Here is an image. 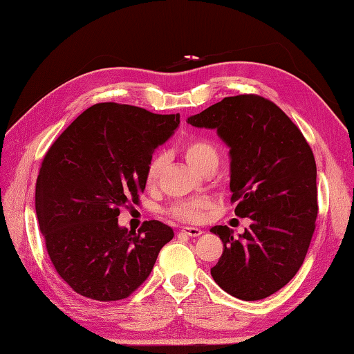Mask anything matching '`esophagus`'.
Segmentation results:
<instances>
[{"label": "esophagus", "mask_w": 354, "mask_h": 354, "mask_svg": "<svg viewBox=\"0 0 354 354\" xmlns=\"http://www.w3.org/2000/svg\"><path fill=\"white\" fill-rule=\"evenodd\" d=\"M182 232L183 234H186V235H189V236H198V235H201V232H203V230L201 229H198V227H182Z\"/></svg>", "instance_id": "obj_1"}]
</instances>
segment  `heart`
<instances>
[{"label":"heart","instance_id":"1","mask_svg":"<svg viewBox=\"0 0 354 354\" xmlns=\"http://www.w3.org/2000/svg\"><path fill=\"white\" fill-rule=\"evenodd\" d=\"M182 151L189 162L191 167L201 172L209 167L217 168L220 153L215 143L203 136H194L182 143ZM165 167V158L162 154H154L149 158L145 168V185L147 187H154L158 183V178ZM207 200L205 198H189L177 200L168 209L171 217L185 223H198L203 220L205 211L207 207Z\"/></svg>","mask_w":354,"mask_h":354}]
</instances>
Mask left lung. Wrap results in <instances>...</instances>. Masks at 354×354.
Returning a JSON list of instances; mask_svg holds the SVG:
<instances>
[{
  "mask_svg": "<svg viewBox=\"0 0 354 354\" xmlns=\"http://www.w3.org/2000/svg\"><path fill=\"white\" fill-rule=\"evenodd\" d=\"M215 128L230 148V201L252 225L240 238L214 226L223 254L211 275L244 301L270 297L304 263L318 217L313 151L301 129L272 100L258 95L225 97L187 119Z\"/></svg>",
  "mask_w": 354,
  "mask_h": 354,
  "instance_id": "8db88e82",
  "label": "left lung"
}]
</instances>
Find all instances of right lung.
<instances>
[{
  "label": "right lung",
  "mask_w": 354,
  "mask_h": 354,
  "mask_svg": "<svg viewBox=\"0 0 354 354\" xmlns=\"http://www.w3.org/2000/svg\"><path fill=\"white\" fill-rule=\"evenodd\" d=\"M178 124V113L102 102L48 148L36 180V215L50 261L76 293L104 302L128 298L172 240L160 221H145L136 232L118 217L120 207L139 203L147 163Z\"/></svg>",
  "instance_id": "obj_1"
}]
</instances>
